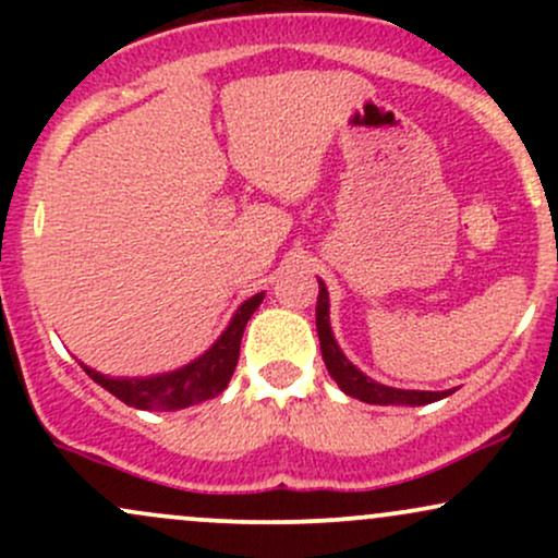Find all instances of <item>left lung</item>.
Segmentation results:
<instances>
[{
	"label": "left lung",
	"mask_w": 558,
	"mask_h": 558,
	"mask_svg": "<svg viewBox=\"0 0 558 558\" xmlns=\"http://www.w3.org/2000/svg\"><path fill=\"white\" fill-rule=\"evenodd\" d=\"M317 336H319V349H323V360L332 380L341 386L343 393L354 396L364 403H401V407H422V403H433L438 399H446L451 390H401V388H388L380 383L369 380L367 375H362L338 349L336 338L330 332V315H328V288L319 280V296H317Z\"/></svg>",
	"instance_id": "obj_1"
}]
</instances>
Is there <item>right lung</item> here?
<instances>
[{"label":"right lung","instance_id":"1","mask_svg":"<svg viewBox=\"0 0 558 558\" xmlns=\"http://www.w3.org/2000/svg\"><path fill=\"white\" fill-rule=\"evenodd\" d=\"M265 293H257L248 301H243L230 319L228 330L217 338V343L196 362L185 364V367L175 369V373L157 375V377H131V380H120V377H107L86 369V375L101 388L110 390L128 407L146 409V412H175V409L194 407L198 401L215 399L220 390H226L230 375H233L235 364H239L241 351V336L246 328L248 317L262 304Z\"/></svg>","mask_w":558,"mask_h":558}]
</instances>
